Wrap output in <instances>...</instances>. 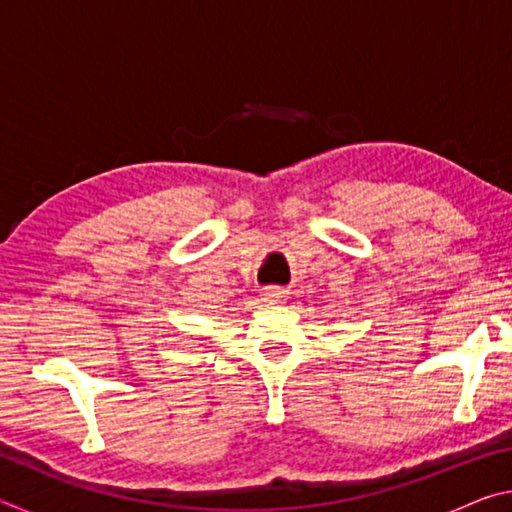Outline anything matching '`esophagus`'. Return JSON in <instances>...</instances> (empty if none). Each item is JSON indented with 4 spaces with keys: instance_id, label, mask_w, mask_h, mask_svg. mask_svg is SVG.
<instances>
[{
    "instance_id": "obj_1",
    "label": "esophagus",
    "mask_w": 512,
    "mask_h": 512,
    "mask_svg": "<svg viewBox=\"0 0 512 512\" xmlns=\"http://www.w3.org/2000/svg\"><path fill=\"white\" fill-rule=\"evenodd\" d=\"M262 298L266 302H271V305H280V302H284V300L289 298V293L284 291V289H280V287H268V289L262 291Z\"/></svg>"
}]
</instances>
